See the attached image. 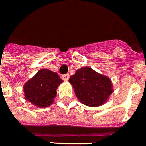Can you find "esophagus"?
<instances>
[{"label":"esophagus","mask_w":146,"mask_h":146,"mask_svg":"<svg viewBox=\"0 0 146 146\" xmlns=\"http://www.w3.org/2000/svg\"><path fill=\"white\" fill-rule=\"evenodd\" d=\"M69 77H70V75H68V74H66V75H63L62 76V80H65V81H67V80H69Z\"/></svg>","instance_id":"1"}]
</instances>
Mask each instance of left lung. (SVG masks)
<instances>
[{
    "label": "left lung",
    "instance_id": "1",
    "mask_svg": "<svg viewBox=\"0 0 146 146\" xmlns=\"http://www.w3.org/2000/svg\"><path fill=\"white\" fill-rule=\"evenodd\" d=\"M69 82L76 97L89 107H99L107 102L113 92L111 79L100 74L91 67L84 66L71 75Z\"/></svg>",
    "mask_w": 146,
    "mask_h": 146
}]
</instances>
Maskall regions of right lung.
Segmentation results:
<instances>
[{
    "label": "right lung",
    "mask_w": 146,
    "mask_h": 146,
    "mask_svg": "<svg viewBox=\"0 0 146 146\" xmlns=\"http://www.w3.org/2000/svg\"><path fill=\"white\" fill-rule=\"evenodd\" d=\"M63 81L56 72L41 69L23 86L25 99L38 108L49 107L57 96V89Z\"/></svg>",
    "instance_id": "1"
}]
</instances>
